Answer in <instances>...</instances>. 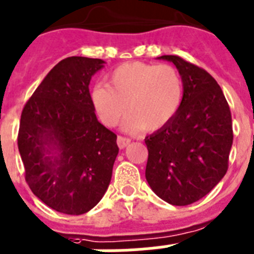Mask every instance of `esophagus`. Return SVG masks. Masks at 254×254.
I'll return each instance as SVG.
<instances>
[{
	"instance_id": "34e87169",
	"label": "esophagus",
	"mask_w": 254,
	"mask_h": 254,
	"mask_svg": "<svg viewBox=\"0 0 254 254\" xmlns=\"http://www.w3.org/2000/svg\"><path fill=\"white\" fill-rule=\"evenodd\" d=\"M117 142H118V146L121 149H125L126 146L128 145L131 140L128 137H123V136H118V139H117Z\"/></svg>"
}]
</instances>
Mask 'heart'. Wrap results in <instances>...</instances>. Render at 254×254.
Masks as SVG:
<instances>
[{"instance_id":"obj_1","label":"heart","mask_w":254,"mask_h":254,"mask_svg":"<svg viewBox=\"0 0 254 254\" xmlns=\"http://www.w3.org/2000/svg\"><path fill=\"white\" fill-rule=\"evenodd\" d=\"M184 100V81L171 64L129 62L117 67L108 85H96L92 101L104 125L114 127L128 112L123 129L156 131L173 121Z\"/></svg>"}]
</instances>
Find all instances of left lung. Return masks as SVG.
Here are the masks:
<instances>
[{"label": "left lung", "mask_w": 254, "mask_h": 254, "mask_svg": "<svg viewBox=\"0 0 254 254\" xmlns=\"http://www.w3.org/2000/svg\"><path fill=\"white\" fill-rule=\"evenodd\" d=\"M160 60L177 66L184 100L169 125L145 137V178L158 197L184 206L206 196L227 173L234 140L231 112L207 71L178 56Z\"/></svg>", "instance_id": "1"}]
</instances>
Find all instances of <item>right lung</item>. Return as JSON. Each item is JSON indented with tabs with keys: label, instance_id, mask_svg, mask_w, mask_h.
<instances>
[{
	"label": "right lung",
	"instance_id": "1",
	"mask_svg": "<svg viewBox=\"0 0 254 254\" xmlns=\"http://www.w3.org/2000/svg\"><path fill=\"white\" fill-rule=\"evenodd\" d=\"M104 61L68 57L24 105L18 148L26 182L53 210L80 215L100 202L118 156L117 135L97 121L91 79Z\"/></svg>",
	"mask_w": 254,
	"mask_h": 254
}]
</instances>
